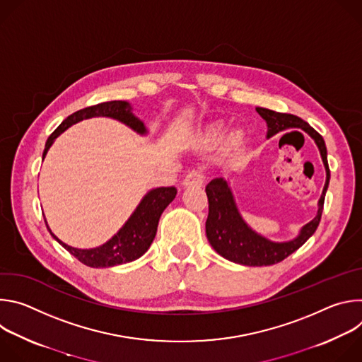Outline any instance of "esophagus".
<instances>
[{"mask_svg":"<svg viewBox=\"0 0 362 362\" xmlns=\"http://www.w3.org/2000/svg\"><path fill=\"white\" fill-rule=\"evenodd\" d=\"M204 182V175L199 169H192L187 172L183 185L185 186H202Z\"/></svg>","mask_w":362,"mask_h":362,"instance_id":"esophagus-1","label":"esophagus"}]
</instances>
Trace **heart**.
Listing matches in <instances>:
<instances>
[{"mask_svg": "<svg viewBox=\"0 0 362 362\" xmlns=\"http://www.w3.org/2000/svg\"><path fill=\"white\" fill-rule=\"evenodd\" d=\"M222 134V127L221 126H214L211 130H208V133H206V139L208 140H218Z\"/></svg>", "mask_w": 362, "mask_h": 362, "instance_id": "heart-1", "label": "heart"}]
</instances>
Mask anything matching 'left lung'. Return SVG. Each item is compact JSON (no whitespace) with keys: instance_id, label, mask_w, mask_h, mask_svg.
I'll use <instances>...</instances> for the list:
<instances>
[{"instance_id":"left-lung-1","label":"left lung","mask_w":362,"mask_h":362,"mask_svg":"<svg viewBox=\"0 0 362 362\" xmlns=\"http://www.w3.org/2000/svg\"><path fill=\"white\" fill-rule=\"evenodd\" d=\"M256 112L262 116L268 124V137L292 127L305 130L315 140L327 170V182L318 203V215L302 228L300 235L296 239L284 243H274L246 226L236 209L232 192L222 177L214 179L206 186L204 190L209 202V214L208 219H206V236H208L212 247L221 256L235 264L246 267H269L282 262L285 257L298 250L315 233L321 222L325 193L329 185V168L327 160V146L322 136L306 122L293 115L278 113L262 107H256Z\"/></svg>"}]
</instances>
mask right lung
Instances as JSON below:
<instances>
[{
  "instance_id": "obj_1",
  "label": "right lung",
  "mask_w": 362,
  "mask_h": 362,
  "mask_svg": "<svg viewBox=\"0 0 362 362\" xmlns=\"http://www.w3.org/2000/svg\"><path fill=\"white\" fill-rule=\"evenodd\" d=\"M132 107L127 101H106L100 103V105L90 106L86 109H81L73 115H70L53 133L49 134L45 143V148L42 153V159L47 154L48 147L53 144L54 139L60 136L66 129H69L71 124L83 120L90 119L94 116H106L113 117L116 120H120L122 123L127 124L137 133H146L144 124L133 116L130 112ZM176 187H158L150 190L140 204L134 214L130 216V219L126 222V225L115 235L109 242L101 245L94 249H76L71 247L62 240H59L53 233L54 239L62 243L73 256L77 259L91 268H109L122 265L126 262H132L137 257H140L151 245L154 236H156L158 223L160 219V215L168 208V204L176 197ZM47 225V222H45Z\"/></svg>"
}]
</instances>
